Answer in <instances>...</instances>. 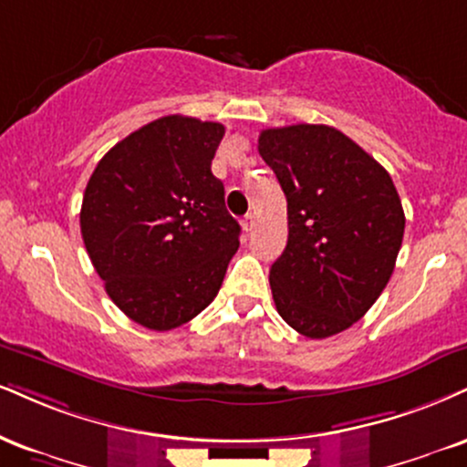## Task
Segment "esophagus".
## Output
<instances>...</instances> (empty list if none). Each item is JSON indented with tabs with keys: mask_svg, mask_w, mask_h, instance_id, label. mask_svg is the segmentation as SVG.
<instances>
[{
	"mask_svg": "<svg viewBox=\"0 0 467 467\" xmlns=\"http://www.w3.org/2000/svg\"><path fill=\"white\" fill-rule=\"evenodd\" d=\"M254 226H256V215H254V213H248V215L244 217V228L248 230V233H252Z\"/></svg>",
	"mask_w": 467,
	"mask_h": 467,
	"instance_id": "esophagus-1",
	"label": "esophagus"
}]
</instances>
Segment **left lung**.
Masks as SVG:
<instances>
[{"label": "left lung", "instance_id": "left-lung-1", "mask_svg": "<svg viewBox=\"0 0 467 467\" xmlns=\"http://www.w3.org/2000/svg\"><path fill=\"white\" fill-rule=\"evenodd\" d=\"M258 154L287 198V248L269 269L280 317L308 339L350 328L396 267L404 211L394 180L322 123L269 128Z\"/></svg>", "mask_w": 467, "mask_h": 467}]
</instances>
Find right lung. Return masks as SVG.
Wrapping results in <instances>:
<instances>
[{
    "label": "right lung",
    "instance_id": "right-lung-1",
    "mask_svg": "<svg viewBox=\"0 0 467 467\" xmlns=\"http://www.w3.org/2000/svg\"><path fill=\"white\" fill-rule=\"evenodd\" d=\"M223 126L167 115L110 148L88 178L80 230L106 294L150 330L187 324L211 305L241 226L211 161Z\"/></svg>",
    "mask_w": 467,
    "mask_h": 467
}]
</instances>
